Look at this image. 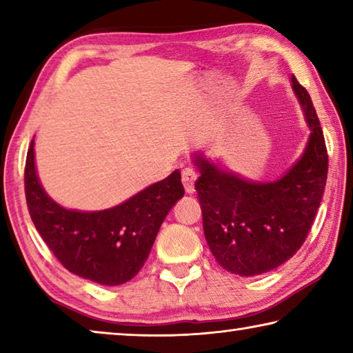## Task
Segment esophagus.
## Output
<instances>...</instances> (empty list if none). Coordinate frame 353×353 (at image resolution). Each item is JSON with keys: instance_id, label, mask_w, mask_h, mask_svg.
Wrapping results in <instances>:
<instances>
[{"instance_id": "1", "label": "esophagus", "mask_w": 353, "mask_h": 353, "mask_svg": "<svg viewBox=\"0 0 353 353\" xmlns=\"http://www.w3.org/2000/svg\"><path fill=\"white\" fill-rule=\"evenodd\" d=\"M196 179H198V174H196V171L193 168H185L182 171V183L185 187V191L187 193H194V182Z\"/></svg>"}]
</instances>
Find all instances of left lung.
Wrapping results in <instances>:
<instances>
[{
  "label": "left lung",
  "instance_id": "left-lung-1",
  "mask_svg": "<svg viewBox=\"0 0 353 353\" xmlns=\"http://www.w3.org/2000/svg\"><path fill=\"white\" fill-rule=\"evenodd\" d=\"M310 139L301 160L276 182L255 183L196 155L194 183L208 248L225 271L241 277L276 270L307 240L324 194L328 154L308 92L291 77Z\"/></svg>",
  "mask_w": 353,
  "mask_h": 353
}]
</instances>
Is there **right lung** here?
<instances>
[{
    "instance_id": "1",
    "label": "right lung",
    "mask_w": 353,
    "mask_h": 353,
    "mask_svg": "<svg viewBox=\"0 0 353 353\" xmlns=\"http://www.w3.org/2000/svg\"><path fill=\"white\" fill-rule=\"evenodd\" d=\"M25 193L35 229L65 270L115 286L139 274L160 225L185 190L181 171L176 170L109 210H67L41 188L35 174L32 140L26 155Z\"/></svg>"
}]
</instances>
